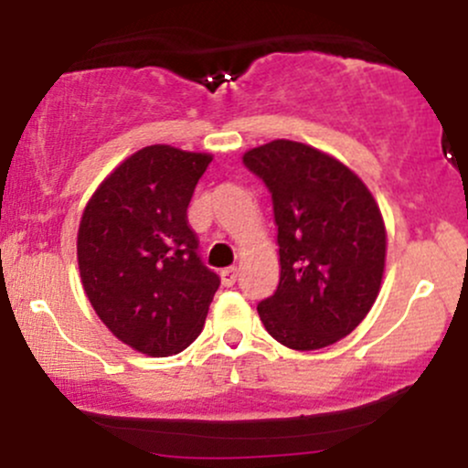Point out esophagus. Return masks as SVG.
<instances>
[{"instance_id": "1", "label": "esophagus", "mask_w": 468, "mask_h": 468, "mask_svg": "<svg viewBox=\"0 0 468 468\" xmlns=\"http://www.w3.org/2000/svg\"><path fill=\"white\" fill-rule=\"evenodd\" d=\"M219 279H222V286L230 288L235 282H238V268H235V266L224 268V271L219 272Z\"/></svg>"}]
</instances>
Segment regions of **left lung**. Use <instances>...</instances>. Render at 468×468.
Masks as SVG:
<instances>
[{
  "label": "left lung",
  "instance_id": "left-lung-1",
  "mask_svg": "<svg viewBox=\"0 0 468 468\" xmlns=\"http://www.w3.org/2000/svg\"><path fill=\"white\" fill-rule=\"evenodd\" d=\"M266 182L279 244V286L257 305L290 350H321L347 336L380 292L388 230L372 191L335 155L279 141L244 154Z\"/></svg>",
  "mask_w": 468,
  "mask_h": 468
}]
</instances>
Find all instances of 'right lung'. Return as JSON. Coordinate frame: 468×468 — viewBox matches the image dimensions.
<instances>
[{"label": "right lung", "instance_id": "right-lung-1", "mask_svg": "<svg viewBox=\"0 0 468 468\" xmlns=\"http://www.w3.org/2000/svg\"><path fill=\"white\" fill-rule=\"evenodd\" d=\"M211 160L171 144L138 149L101 182L80 216L77 260L85 294L107 330L147 356L189 347L219 286L186 222Z\"/></svg>", "mask_w": 468, "mask_h": 468}]
</instances>
